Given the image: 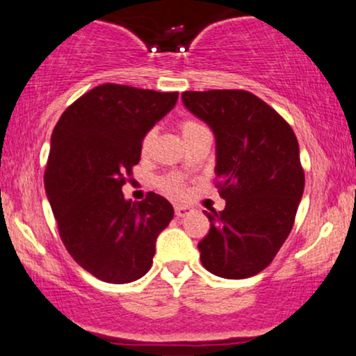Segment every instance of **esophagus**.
Returning a JSON list of instances; mask_svg holds the SVG:
<instances>
[{"instance_id": "34e87169", "label": "esophagus", "mask_w": 356, "mask_h": 356, "mask_svg": "<svg viewBox=\"0 0 356 356\" xmlns=\"http://www.w3.org/2000/svg\"><path fill=\"white\" fill-rule=\"evenodd\" d=\"M191 212L192 209L189 206H175V216H177V218H186Z\"/></svg>"}]
</instances>
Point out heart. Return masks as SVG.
<instances>
[{
	"label": "heart",
	"instance_id": "1",
	"mask_svg": "<svg viewBox=\"0 0 356 356\" xmlns=\"http://www.w3.org/2000/svg\"><path fill=\"white\" fill-rule=\"evenodd\" d=\"M179 129H181L184 140H186V138L194 136L195 132L206 129V127H204L201 122L192 120V118H186V120H182L181 124H179ZM154 137H155V130H149V132H147L144 136V138H142V145H140L142 147V154L149 152L150 145H152V142H154ZM159 187H161V189L164 191L165 194L174 195V197H184V195L187 194L186 179H184L182 175H179V174L164 175V177L159 181Z\"/></svg>",
	"mask_w": 356,
	"mask_h": 356
}]
</instances>
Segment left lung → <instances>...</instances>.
I'll use <instances>...</instances> for the list:
<instances>
[{
    "label": "left lung",
    "mask_w": 356,
    "mask_h": 356,
    "mask_svg": "<svg viewBox=\"0 0 356 356\" xmlns=\"http://www.w3.org/2000/svg\"><path fill=\"white\" fill-rule=\"evenodd\" d=\"M182 102L216 136V187L224 211H206L211 227L201 263L212 275L244 280L275 259L295 224L305 189L291 125L246 90L184 92Z\"/></svg>",
    "instance_id": "obj_1"
}]
</instances>
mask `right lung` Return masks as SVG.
<instances>
[{
    "label": "right lung",
    "mask_w": 356,
    "mask_h": 356,
    "mask_svg": "<svg viewBox=\"0 0 356 356\" xmlns=\"http://www.w3.org/2000/svg\"><path fill=\"white\" fill-rule=\"evenodd\" d=\"M177 92L104 83L61 113L51 134L44 189L60 238L85 271L105 283H132L149 271L155 239L174 218L149 192L125 201L142 138L174 108Z\"/></svg>",
    "instance_id": "obj_1"
}]
</instances>
